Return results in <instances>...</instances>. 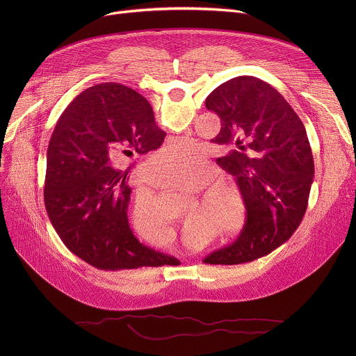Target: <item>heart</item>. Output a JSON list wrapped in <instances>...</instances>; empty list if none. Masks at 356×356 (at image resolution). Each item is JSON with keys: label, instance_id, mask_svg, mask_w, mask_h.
<instances>
[{"label": "heart", "instance_id": "heart-1", "mask_svg": "<svg viewBox=\"0 0 356 356\" xmlns=\"http://www.w3.org/2000/svg\"><path fill=\"white\" fill-rule=\"evenodd\" d=\"M170 161L175 166H183L188 169L163 168L156 173V183L169 190H177L190 194H197L200 192L198 200L202 207H204L207 218L221 227V207L224 198L221 193V183H213L210 186L208 185L216 176L214 168H190L200 161V154L195 149H193V145H181L179 140H175L172 145L166 146L158 159L150 162V168L168 165ZM132 225L136 236L147 245L158 243L168 232L166 221L146 195L136 198L132 213Z\"/></svg>", "mask_w": 356, "mask_h": 356}]
</instances>
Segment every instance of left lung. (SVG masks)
Instances as JSON below:
<instances>
[{
	"label": "left lung",
	"instance_id": "obj_1",
	"mask_svg": "<svg viewBox=\"0 0 356 356\" xmlns=\"http://www.w3.org/2000/svg\"><path fill=\"white\" fill-rule=\"evenodd\" d=\"M206 107L221 120L211 140L229 150L217 163L235 177L246 221L232 243L202 262H252L284 243L306 214L314 177L306 128L276 88L252 76L218 86Z\"/></svg>",
	"mask_w": 356,
	"mask_h": 356
}]
</instances>
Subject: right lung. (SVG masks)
I'll return each instance as SVG.
<instances>
[{
	"mask_svg": "<svg viewBox=\"0 0 356 356\" xmlns=\"http://www.w3.org/2000/svg\"><path fill=\"white\" fill-rule=\"evenodd\" d=\"M158 128L147 99L118 83L79 94L59 118L47 147L44 207L63 243L101 270L179 265L143 246L128 222V170L115 162L158 149Z\"/></svg>",
	"mask_w": 356,
	"mask_h": 356,
	"instance_id": "obj_1",
	"label": "right lung"
}]
</instances>
